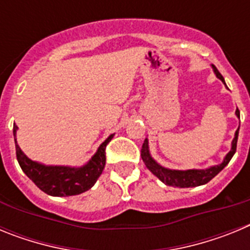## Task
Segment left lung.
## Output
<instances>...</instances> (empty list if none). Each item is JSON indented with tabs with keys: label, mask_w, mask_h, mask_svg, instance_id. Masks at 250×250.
<instances>
[{
	"label": "left lung",
	"mask_w": 250,
	"mask_h": 250,
	"mask_svg": "<svg viewBox=\"0 0 250 250\" xmlns=\"http://www.w3.org/2000/svg\"><path fill=\"white\" fill-rule=\"evenodd\" d=\"M213 67V71L215 74V76L222 80V83L225 85L224 77L220 75V72L215 68V66H211ZM235 115L237 118H240L239 110H235ZM238 134H239V127L237 129L235 134H234V139L231 141V147L229 150V152L224 156L223 161L218 165H211V167H207V169H189V170H175V169H167V167H163L152 158L151 154H150L149 150V140L147 138L144 140V144L141 147V159L145 163L147 169L151 171L159 180L164 183L165 185H169V187H176V188H195L200 187V185L207 184L208 182H210L211 179L215 175L222 171L228 163L230 161V159L233 158V155L235 154V150H237V141H238Z\"/></svg>",
	"instance_id": "8db88e82"
}]
</instances>
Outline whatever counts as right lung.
<instances>
[{"label": "right lung", "instance_id": "obj_1", "mask_svg": "<svg viewBox=\"0 0 250 250\" xmlns=\"http://www.w3.org/2000/svg\"><path fill=\"white\" fill-rule=\"evenodd\" d=\"M19 127L13 126V136L16 144L17 161L22 171L40 188L43 193L51 196L79 195L94 187L105 167V149L114 134L98 147L92 158L83 167L68 165H45L27 158L21 147L17 145L16 132Z\"/></svg>", "mask_w": 250, "mask_h": 250}]
</instances>
